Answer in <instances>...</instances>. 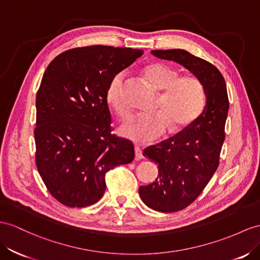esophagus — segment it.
I'll list each match as a JSON object with an SVG mask.
<instances>
[{
  "label": "esophagus",
  "mask_w": 260,
  "mask_h": 260,
  "mask_svg": "<svg viewBox=\"0 0 260 260\" xmlns=\"http://www.w3.org/2000/svg\"><path fill=\"white\" fill-rule=\"evenodd\" d=\"M144 156H143V152H142V149L138 147V146H135V158L136 159H142Z\"/></svg>",
  "instance_id": "obj_1"
}]
</instances>
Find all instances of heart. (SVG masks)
<instances>
[{
  "label": "heart",
  "mask_w": 260,
  "mask_h": 260,
  "mask_svg": "<svg viewBox=\"0 0 260 260\" xmlns=\"http://www.w3.org/2000/svg\"><path fill=\"white\" fill-rule=\"evenodd\" d=\"M144 75L154 88L162 92L157 111L151 115H138L119 127V134L136 143L146 144L161 137L172 125L175 131L194 123L202 114L206 93L202 82L193 76H182L177 69L160 62L146 66ZM124 75L117 73L106 89V101L121 117L128 115L123 100Z\"/></svg>",
  "instance_id": "heart-1"
}]
</instances>
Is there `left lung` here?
Here are the masks:
<instances>
[{
  "instance_id": "1",
  "label": "left lung",
  "mask_w": 260,
  "mask_h": 260,
  "mask_svg": "<svg viewBox=\"0 0 260 260\" xmlns=\"http://www.w3.org/2000/svg\"><path fill=\"white\" fill-rule=\"evenodd\" d=\"M151 54L183 66L202 82L206 93L204 110L194 123L143 152L157 164L159 174L156 181L139 187V196L150 209L171 213L193 202L216 171L230 102L225 80L215 66L183 49Z\"/></svg>"
}]
</instances>
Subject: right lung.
<instances>
[{
    "label": "right lung",
    "instance_id": "1",
    "mask_svg": "<svg viewBox=\"0 0 260 260\" xmlns=\"http://www.w3.org/2000/svg\"><path fill=\"white\" fill-rule=\"evenodd\" d=\"M143 50L88 46L67 50L46 69L36 96V166L50 194L84 208L105 191V174L135 157L128 139L111 134L106 89Z\"/></svg>",
    "mask_w": 260,
    "mask_h": 260
}]
</instances>
